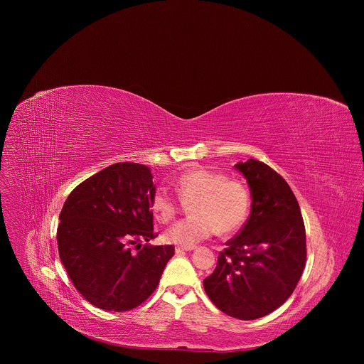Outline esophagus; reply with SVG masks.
<instances>
[{
	"label": "esophagus",
	"mask_w": 364,
	"mask_h": 364,
	"mask_svg": "<svg viewBox=\"0 0 364 364\" xmlns=\"http://www.w3.org/2000/svg\"><path fill=\"white\" fill-rule=\"evenodd\" d=\"M196 247H176L175 248V252L176 254H183V252H188V251H193Z\"/></svg>",
	"instance_id": "1"
}]
</instances>
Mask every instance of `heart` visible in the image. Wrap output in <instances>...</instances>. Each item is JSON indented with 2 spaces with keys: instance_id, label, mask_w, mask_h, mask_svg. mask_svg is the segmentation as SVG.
Wrapping results in <instances>:
<instances>
[{
  "instance_id": "heart-1",
  "label": "heart",
  "mask_w": 364,
  "mask_h": 364,
  "mask_svg": "<svg viewBox=\"0 0 364 364\" xmlns=\"http://www.w3.org/2000/svg\"><path fill=\"white\" fill-rule=\"evenodd\" d=\"M181 199H193V215L171 225L165 240L178 247H193L213 235L215 230L227 234L238 230L251 210L248 188L234 179H227L221 172L208 168H195L183 172L175 181ZM151 210L161 223H168L176 213L175 199L162 188L151 199Z\"/></svg>"
}]
</instances>
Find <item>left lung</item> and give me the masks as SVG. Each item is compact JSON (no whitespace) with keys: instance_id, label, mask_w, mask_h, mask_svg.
<instances>
[{"instance_id":"left-lung-1","label":"left lung","mask_w":364,"mask_h":364,"mask_svg":"<svg viewBox=\"0 0 364 364\" xmlns=\"http://www.w3.org/2000/svg\"><path fill=\"white\" fill-rule=\"evenodd\" d=\"M234 166L248 182L251 214L203 286L220 311L251 321L294 291L306 266V228L293 191L276 171L252 158Z\"/></svg>"}]
</instances>
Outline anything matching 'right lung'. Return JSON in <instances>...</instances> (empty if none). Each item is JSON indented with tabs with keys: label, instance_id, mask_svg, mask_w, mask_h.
<instances>
[{
	"label": "right lung",
	"instance_id": "add662e5",
	"mask_svg": "<svg viewBox=\"0 0 364 364\" xmlns=\"http://www.w3.org/2000/svg\"><path fill=\"white\" fill-rule=\"evenodd\" d=\"M151 169L113 164L80 183L67 198L57 228L58 255L74 287L105 311H129L156 290L172 245H129L156 238Z\"/></svg>",
	"mask_w": 364,
	"mask_h": 364
}]
</instances>
